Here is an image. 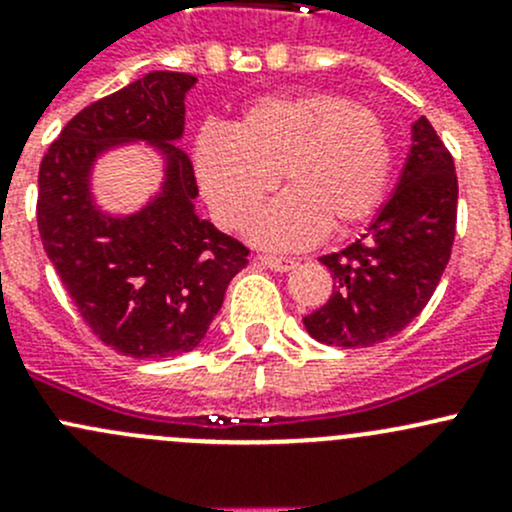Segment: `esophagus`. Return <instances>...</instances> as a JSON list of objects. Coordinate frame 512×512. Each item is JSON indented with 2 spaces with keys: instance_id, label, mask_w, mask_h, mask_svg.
Masks as SVG:
<instances>
[{
  "instance_id": "esophagus-1",
  "label": "esophagus",
  "mask_w": 512,
  "mask_h": 512,
  "mask_svg": "<svg viewBox=\"0 0 512 512\" xmlns=\"http://www.w3.org/2000/svg\"><path fill=\"white\" fill-rule=\"evenodd\" d=\"M257 262L265 267H270V270H275V272H289L297 267V260H289V257H275V255H260L257 257Z\"/></svg>"
}]
</instances>
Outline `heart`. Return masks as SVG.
Listing matches in <instances>:
<instances>
[{"instance_id":"heart-1","label":"heart","mask_w":512,"mask_h":512,"mask_svg":"<svg viewBox=\"0 0 512 512\" xmlns=\"http://www.w3.org/2000/svg\"><path fill=\"white\" fill-rule=\"evenodd\" d=\"M394 146L384 116L337 91L270 94L252 101L230 131L200 133L195 173L218 223L242 230L275 193L255 237L299 250L327 232H349L386 198Z\"/></svg>"}]
</instances>
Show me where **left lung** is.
<instances>
[{
	"instance_id": "8db88e82",
	"label": "left lung",
	"mask_w": 512,
	"mask_h": 512,
	"mask_svg": "<svg viewBox=\"0 0 512 512\" xmlns=\"http://www.w3.org/2000/svg\"><path fill=\"white\" fill-rule=\"evenodd\" d=\"M456 213L453 156L421 116L389 203L359 240L319 257L332 272L334 292L304 317L307 332L322 344L352 349L374 347L409 327L451 260Z\"/></svg>"
}]
</instances>
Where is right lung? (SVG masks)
Listing matches in <instances>:
<instances>
[{"mask_svg": "<svg viewBox=\"0 0 512 512\" xmlns=\"http://www.w3.org/2000/svg\"><path fill=\"white\" fill-rule=\"evenodd\" d=\"M195 76L151 71L76 113L39 165L41 245L91 332L133 359H163L203 342L225 289L247 265L240 240L195 215L183 136ZM148 140L166 156L158 199L126 219L103 216L88 190L98 152Z\"/></svg>", "mask_w": 512, "mask_h": 512, "instance_id": "1", "label": "right lung"}]
</instances>
